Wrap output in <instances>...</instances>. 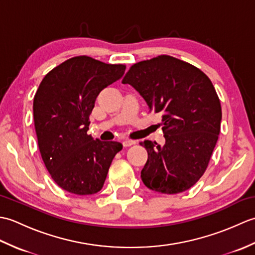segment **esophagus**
I'll list each match as a JSON object with an SVG mask.
<instances>
[{"label": "esophagus", "instance_id": "esophagus-1", "mask_svg": "<svg viewBox=\"0 0 255 255\" xmlns=\"http://www.w3.org/2000/svg\"><path fill=\"white\" fill-rule=\"evenodd\" d=\"M123 144H124V147H130V145H132V144H136V140L126 139V140H124Z\"/></svg>", "mask_w": 255, "mask_h": 255}]
</instances>
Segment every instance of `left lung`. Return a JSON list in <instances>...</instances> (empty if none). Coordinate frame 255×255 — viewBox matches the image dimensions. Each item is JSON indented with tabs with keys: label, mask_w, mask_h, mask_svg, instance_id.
<instances>
[{
	"label": "left lung",
	"mask_w": 255,
	"mask_h": 255,
	"mask_svg": "<svg viewBox=\"0 0 255 255\" xmlns=\"http://www.w3.org/2000/svg\"><path fill=\"white\" fill-rule=\"evenodd\" d=\"M122 82L162 115L164 145L140 142L148 152L143 184L162 194L187 191L207 169L220 132L221 105L211 81L192 64L162 55L134 63Z\"/></svg>",
	"instance_id": "left-lung-1"
}]
</instances>
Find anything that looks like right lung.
<instances>
[{
  "instance_id": "right-lung-1",
  "label": "right lung",
  "mask_w": 255,
  "mask_h": 255,
  "mask_svg": "<svg viewBox=\"0 0 255 255\" xmlns=\"http://www.w3.org/2000/svg\"><path fill=\"white\" fill-rule=\"evenodd\" d=\"M126 66L108 64L88 56L68 59L45 75L32 111L42 161L52 180L75 195L100 192L117 141H101L88 134L97 95L121 79Z\"/></svg>"
}]
</instances>
